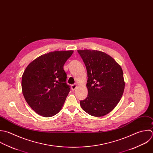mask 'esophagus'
<instances>
[{
	"label": "esophagus",
	"mask_w": 153,
	"mask_h": 153,
	"mask_svg": "<svg viewBox=\"0 0 153 153\" xmlns=\"http://www.w3.org/2000/svg\"><path fill=\"white\" fill-rule=\"evenodd\" d=\"M71 89H72L73 91H74V90H75V89H76V88H77V85H75V84H74V85H71Z\"/></svg>",
	"instance_id": "obj_1"
}]
</instances>
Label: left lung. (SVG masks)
Masks as SVG:
<instances>
[{
	"mask_svg": "<svg viewBox=\"0 0 153 153\" xmlns=\"http://www.w3.org/2000/svg\"><path fill=\"white\" fill-rule=\"evenodd\" d=\"M88 73V95L80 102L91 116H104L119 102L125 89L123 70L110 55L95 50H78Z\"/></svg>",
	"mask_w": 153,
	"mask_h": 153,
	"instance_id": "8db88e82",
	"label": "left lung"
}]
</instances>
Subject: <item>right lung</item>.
Masks as SVG:
<instances>
[{
	"mask_svg": "<svg viewBox=\"0 0 153 153\" xmlns=\"http://www.w3.org/2000/svg\"><path fill=\"white\" fill-rule=\"evenodd\" d=\"M73 51H54L35 59L22 76V91L29 106L38 114L49 117L62 108L70 91L64 65Z\"/></svg>",
	"mask_w": 153,
	"mask_h": 153,
	"instance_id": "add662e5",
	"label": "right lung"
}]
</instances>
